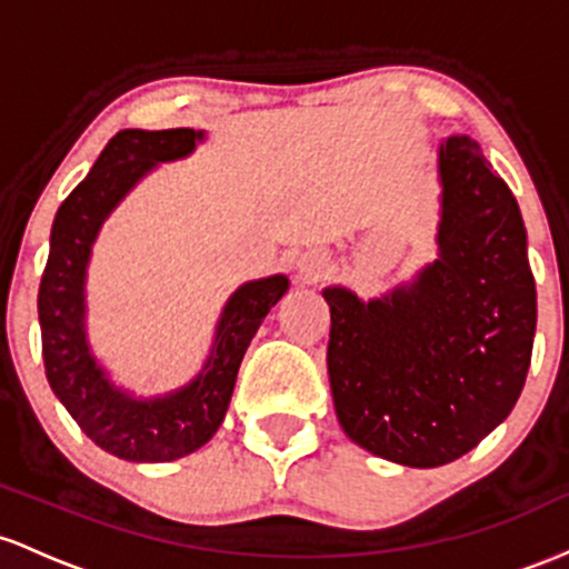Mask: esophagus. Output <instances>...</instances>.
<instances>
[{
    "instance_id": "34e87169",
    "label": "esophagus",
    "mask_w": 569,
    "mask_h": 569,
    "mask_svg": "<svg viewBox=\"0 0 569 569\" xmlns=\"http://www.w3.org/2000/svg\"><path fill=\"white\" fill-rule=\"evenodd\" d=\"M325 273H328V260H325V254L309 252V254H303L301 260H298V277H301L306 284L319 282Z\"/></svg>"
}]
</instances>
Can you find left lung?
<instances>
[{"mask_svg":"<svg viewBox=\"0 0 569 569\" xmlns=\"http://www.w3.org/2000/svg\"><path fill=\"white\" fill-rule=\"evenodd\" d=\"M440 254L408 287L330 306L328 373L338 422L370 455L438 468L508 417L532 360L538 298L519 203L470 137L438 152Z\"/></svg>","mask_w":569,"mask_h":569,"instance_id":"left-lung-1","label":"left lung"}]
</instances>
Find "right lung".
Here are the masks:
<instances>
[{
  "label": "right lung",
  "mask_w": 569,
  "mask_h": 569,
  "mask_svg": "<svg viewBox=\"0 0 569 569\" xmlns=\"http://www.w3.org/2000/svg\"><path fill=\"white\" fill-rule=\"evenodd\" d=\"M201 133L193 129L118 131L99 161L63 199L50 231L40 298L44 376L80 430L110 455L131 462H169L201 449L226 419L241 357L287 279L268 277L233 292L217 325L212 355L196 381L174 395L133 400L107 381L86 343V266L91 244L114 203L156 163L184 158Z\"/></svg>",
  "instance_id": "1"
}]
</instances>
